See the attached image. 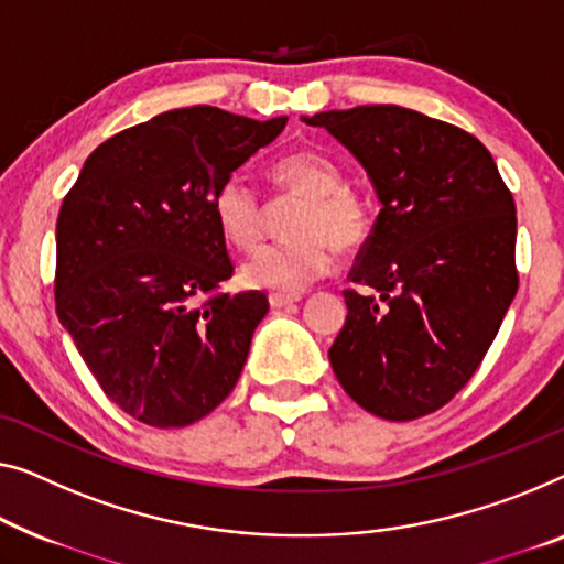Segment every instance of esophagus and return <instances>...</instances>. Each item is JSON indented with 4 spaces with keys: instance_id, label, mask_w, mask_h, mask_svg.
<instances>
[{
    "instance_id": "obj_1",
    "label": "esophagus",
    "mask_w": 564,
    "mask_h": 564,
    "mask_svg": "<svg viewBox=\"0 0 564 564\" xmlns=\"http://www.w3.org/2000/svg\"><path fill=\"white\" fill-rule=\"evenodd\" d=\"M268 301H271L273 308H283V306H291V304H296V301H301V293H271Z\"/></svg>"
}]
</instances>
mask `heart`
Returning a JSON list of instances; mask_svg holds the SVG:
<instances>
[{
	"mask_svg": "<svg viewBox=\"0 0 564 564\" xmlns=\"http://www.w3.org/2000/svg\"><path fill=\"white\" fill-rule=\"evenodd\" d=\"M271 180L289 195L304 197L291 223L293 238L256 250L240 268V283L256 291L296 293L329 273L334 248L349 250L367 232L365 205L344 187V174L318 151H293L273 164ZM213 215L223 238L238 250L260 240V199L256 189L232 174L217 187Z\"/></svg>",
	"mask_w": 564,
	"mask_h": 564,
	"instance_id": "heart-1",
	"label": "heart"
}]
</instances>
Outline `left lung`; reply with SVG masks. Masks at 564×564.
<instances>
[{"instance_id": "obj_1", "label": "left lung", "mask_w": 564, "mask_h": 564, "mask_svg": "<svg viewBox=\"0 0 564 564\" xmlns=\"http://www.w3.org/2000/svg\"><path fill=\"white\" fill-rule=\"evenodd\" d=\"M301 121L349 149L382 205L344 291L336 380L377 417H423L474 377L517 296L514 197L481 141L410 108Z\"/></svg>"}]
</instances>
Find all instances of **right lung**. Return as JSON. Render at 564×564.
<instances>
[{
	"label": "right lung",
	"instance_id": "1",
	"mask_svg": "<svg viewBox=\"0 0 564 564\" xmlns=\"http://www.w3.org/2000/svg\"><path fill=\"white\" fill-rule=\"evenodd\" d=\"M176 108L104 141L57 215L55 308L83 362L131 417L184 427L213 413L268 314L232 275L213 215L220 184L285 129Z\"/></svg>",
	"mask_w": 564,
	"mask_h": 564
}]
</instances>
